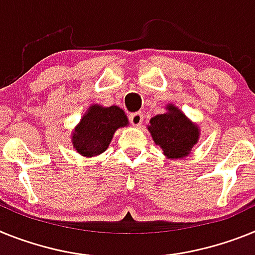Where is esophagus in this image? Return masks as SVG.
I'll use <instances>...</instances> for the list:
<instances>
[{
    "instance_id": "esophagus-1",
    "label": "esophagus",
    "mask_w": 255,
    "mask_h": 255,
    "mask_svg": "<svg viewBox=\"0 0 255 255\" xmlns=\"http://www.w3.org/2000/svg\"><path fill=\"white\" fill-rule=\"evenodd\" d=\"M142 121H143L142 113L138 112V113H133V114L129 115V122L134 126V127H140L141 123H142Z\"/></svg>"
}]
</instances>
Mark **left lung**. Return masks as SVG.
<instances>
[{
  "label": "left lung",
  "mask_w": 255,
  "mask_h": 255,
  "mask_svg": "<svg viewBox=\"0 0 255 255\" xmlns=\"http://www.w3.org/2000/svg\"><path fill=\"white\" fill-rule=\"evenodd\" d=\"M165 110L150 119L147 129L165 158L183 159L189 156L192 147L199 142L200 127L174 104H167Z\"/></svg>",
  "instance_id": "8db88e82"
}]
</instances>
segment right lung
<instances>
[{
	"mask_svg": "<svg viewBox=\"0 0 255 255\" xmlns=\"http://www.w3.org/2000/svg\"><path fill=\"white\" fill-rule=\"evenodd\" d=\"M129 125L127 115L117 105L92 104L72 132V145L85 158L97 156L109 147L115 130Z\"/></svg>",
	"mask_w": 255,
	"mask_h": 255,
	"instance_id": "1",
	"label": "right lung"
}]
</instances>
